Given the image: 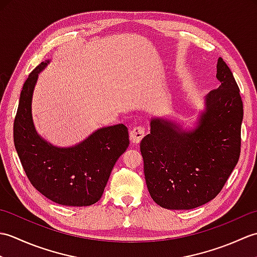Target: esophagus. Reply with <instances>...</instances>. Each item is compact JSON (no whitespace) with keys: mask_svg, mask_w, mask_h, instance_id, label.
<instances>
[{"mask_svg":"<svg viewBox=\"0 0 257 257\" xmlns=\"http://www.w3.org/2000/svg\"><path fill=\"white\" fill-rule=\"evenodd\" d=\"M145 134H146L145 125H137V127H135L132 132H130V138H132V140L135 144H139L141 139L145 137Z\"/></svg>","mask_w":257,"mask_h":257,"instance_id":"esophagus-1","label":"esophagus"}]
</instances>
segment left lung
I'll return each instance as SVG.
<instances>
[{"label": "left lung", "mask_w": 257, "mask_h": 257, "mask_svg": "<svg viewBox=\"0 0 257 257\" xmlns=\"http://www.w3.org/2000/svg\"><path fill=\"white\" fill-rule=\"evenodd\" d=\"M216 77L220 86L206 96L198 128L184 133L167 120L154 119L140 143L147 187L165 209L190 210L213 200L238 161L243 102L221 57Z\"/></svg>", "instance_id": "8db88e82"}]
</instances>
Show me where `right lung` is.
<instances>
[{"label": "right lung", "instance_id": "obj_1", "mask_svg": "<svg viewBox=\"0 0 257 257\" xmlns=\"http://www.w3.org/2000/svg\"><path fill=\"white\" fill-rule=\"evenodd\" d=\"M33 69L21 91L14 119L13 138L24 171L38 192L55 203L87 206L101 198L118 158L129 146L128 128H102L73 148H57L37 135L32 120V95L38 73Z\"/></svg>", "mask_w": 257, "mask_h": 257}]
</instances>
